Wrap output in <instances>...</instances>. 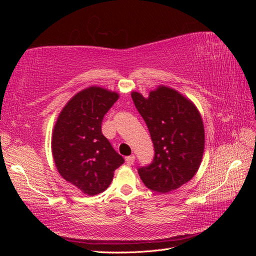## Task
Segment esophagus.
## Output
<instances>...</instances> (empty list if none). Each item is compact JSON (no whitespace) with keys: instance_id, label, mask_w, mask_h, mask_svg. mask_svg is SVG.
<instances>
[{"instance_id":"esophagus-1","label":"esophagus","mask_w":256,"mask_h":256,"mask_svg":"<svg viewBox=\"0 0 256 256\" xmlns=\"http://www.w3.org/2000/svg\"><path fill=\"white\" fill-rule=\"evenodd\" d=\"M134 160H136V157L134 156V154H131V156L126 157V164L128 166H132L134 164Z\"/></svg>"}]
</instances>
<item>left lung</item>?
<instances>
[{"mask_svg":"<svg viewBox=\"0 0 256 256\" xmlns=\"http://www.w3.org/2000/svg\"><path fill=\"white\" fill-rule=\"evenodd\" d=\"M134 106L148 128L154 154L138 173L147 188L166 193L196 175L204 152V126L196 108L180 92L166 86L148 98L134 92Z\"/></svg>","mask_w":256,"mask_h":256,"instance_id":"obj_1","label":"left lung"}]
</instances>
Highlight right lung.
<instances>
[{"label": "right lung", "instance_id": "obj_1", "mask_svg": "<svg viewBox=\"0 0 256 256\" xmlns=\"http://www.w3.org/2000/svg\"><path fill=\"white\" fill-rule=\"evenodd\" d=\"M118 99L116 92L102 88L84 90L68 102L54 126L52 154L58 171L85 194L104 191L125 162L102 131L104 116Z\"/></svg>", "mask_w": 256, "mask_h": 256}]
</instances>
